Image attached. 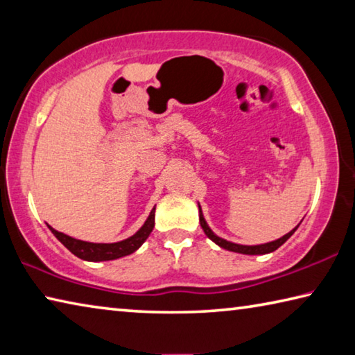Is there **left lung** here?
I'll return each mask as SVG.
<instances>
[{"mask_svg": "<svg viewBox=\"0 0 355 355\" xmlns=\"http://www.w3.org/2000/svg\"><path fill=\"white\" fill-rule=\"evenodd\" d=\"M199 220H200V225L203 228V232H205V235L211 239L213 243H216L219 245V248L222 249H227V250H232V252H238V254H245V255H264V254H269V252H274L277 250L282 244H284L288 238H290L294 232L297 230L296 225L293 228V230L290 233H286L285 236H282L279 239H275V241H271V243H266V244H258V245H241V244H235V243H230L227 241V239H222L219 238L218 235H214L211 228L208 227L205 218H203L202 214V208L199 205Z\"/></svg>", "mask_w": 355, "mask_h": 355, "instance_id": "8db88e82", "label": "left lung"}]
</instances>
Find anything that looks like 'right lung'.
Returning <instances> with one entry per match:
<instances>
[{
    "instance_id": "add662e5",
    "label": "right lung",
    "mask_w": 355,
    "mask_h": 355,
    "mask_svg": "<svg viewBox=\"0 0 355 355\" xmlns=\"http://www.w3.org/2000/svg\"><path fill=\"white\" fill-rule=\"evenodd\" d=\"M50 227V225H48ZM155 227V208L150 211V216L147 220L144 222V225L137 230L133 236H130L123 241L103 244V243H87L81 241V239H75L69 235L55 230L50 227L53 235H55L59 241H61L65 248H67L71 254L76 255L78 258L86 261H107V260H116V258L125 257L133 254L144 244V241L148 238Z\"/></svg>"
}]
</instances>
